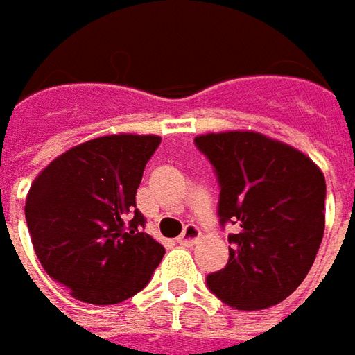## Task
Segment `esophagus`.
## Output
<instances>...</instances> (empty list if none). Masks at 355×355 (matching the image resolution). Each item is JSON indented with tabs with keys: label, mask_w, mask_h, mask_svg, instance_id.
Returning <instances> with one entry per match:
<instances>
[{
	"label": "esophagus",
	"mask_w": 355,
	"mask_h": 355,
	"mask_svg": "<svg viewBox=\"0 0 355 355\" xmlns=\"http://www.w3.org/2000/svg\"><path fill=\"white\" fill-rule=\"evenodd\" d=\"M199 237H201L199 227L193 225V223H189V225H185L184 233L178 237V243H182V245H193V243H198Z\"/></svg>",
	"instance_id": "34e87169"
}]
</instances>
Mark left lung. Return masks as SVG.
I'll use <instances>...</instances> for the list:
<instances>
[{
  "instance_id": "1",
  "label": "left lung",
  "mask_w": 355,
  "mask_h": 355,
  "mask_svg": "<svg viewBox=\"0 0 355 355\" xmlns=\"http://www.w3.org/2000/svg\"><path fill=\"white\" fill-rule=\"evenodd\" d=\"M219 184L217 215L229 233V263L207 275L219 300L239 310L275 306L300 286L324 237L326 182L302 152L257 132L196 140Z\"/></svg>"
}]
</instances>
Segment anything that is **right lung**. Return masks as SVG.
Returning a JSON list of instances; mask_svg holds the SVG:
<instances>
[{
    "instance_id": "right-lung-1",
    "label": "right lung",
    "mask_w": 355,
    "mask_h": 355,
    "mask_svg": "<svg viewBox=\"0 0 355 355\" xmlns=\"http://www.w3.org/2000/svg\"><path fill=\"white\" fill-rule=\"evenodd\" d=\"M159 136L118 134L80 144L37 175L25 219L39 263L89 304H118L150 282L166 249L136 207Z\"/></svg>"
}]
</instances>
